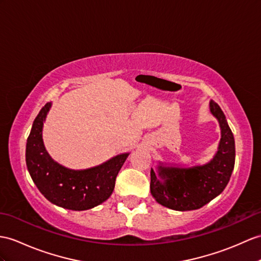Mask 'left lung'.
Masks as SVG:
<instances>
[{"label": "left lung", "mask_w": 261, "mask_h": 261, "mask_svg": "<svg viewBox=\"0 0 261 261\" xmlns=\"http://www.w3.org/2000/svg\"><path fill=\"white\" fill-rule=\"evenodd\" d=\"M209 109L218 119L221 138L213 160L189 168L165 167L150 169V193L158 204L178 212L201 208L222 193L234 166V139L225 114L211 100Z\"/></svg>", "instance_id": "1"}]
</instances>
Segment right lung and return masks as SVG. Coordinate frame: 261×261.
I'll use <instances>...</instances> for the list:
<instances>
[{
    "instance_id": "right-lung-1",
    "label": "right lung",
    "mask_w": 261,
    "mask_h": 261,
    "mask_svg": "<svg viewBox=\"0 0 261 261\" xmlns=\"http://www.w3.org/2000/svg\"><path fill=\"white\" fill-rule=\"evenodd\" d=\"M52 103L42 107L27 143V166L36 187L52 204L71 211H87L110 198L118 171L128 152L83 170L68 169L54 162L43 144L42 129Z\"/></svg>"
}]
</instances>
